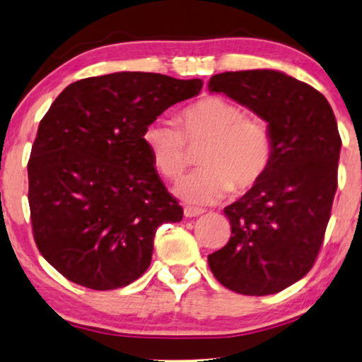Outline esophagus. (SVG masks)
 Here are the masks:
<instances>
[{
  "label": "esophagus",
  "instance_id": "obj_1",
  "mask_svg": "<svg viewBox=\"0 0 362 362\" xmlns=\"http://www.w3.org/2000/svg\"><path fill=\"white\" fill-rule=\"evenodd\" d=\"M202 209H199V207H191V206H186L185 207V217H197L202 214Z\"/></svg>",
  "mask_w": 362,
  "mask_h": 362
}]
</instances>
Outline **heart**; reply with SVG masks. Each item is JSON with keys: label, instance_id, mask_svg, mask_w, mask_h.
Listing matches in <instances>:
<instances>
[{"label": "heart", "instance_id": "obj_1", "mask_svg": "<svg viewBox=\"0 0 362 362\" xmlns=\"http://www.w3.org/2000/svg\"><path fill=\"white\" fill-rule=\"evenodd\" d=\"M181 130L158 120L146 127L143 141L161 176L177 180L189 165V150L204 145L201 171L177 182L176 192L191 204H211L229 194L254 187L269 171L274 140L259 118L222 97H206L180 113Z\"/></svg>", "mask_w": 362, "mask_h": 362}]
</instances>
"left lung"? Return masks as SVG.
Here are the masks:
<instances>
[{"label":"left lung","mask_w":362,"mask_h":362,"mask_svg":"<svg viewBox=\"0 0 362 362\" xmlns=\"http://www.w3.org/2000/svg\"><path fill=\"white\" fill-rule=\"evenodd\" d=\"M209 90L269 123L274 158L265 176L224 209L230 239L207 262L226 288L279 293L308 274L323 244L341 151L333 108L308 83L270 69L217 74Z\"/></svg>","instance_id":"left-lung-1"}]
</instances>
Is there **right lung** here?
<instances>
[{"label":"right lung","instance_id":"1","mask_svg":"<svg viewBox=\"0 0 362 362\" xmlns=\"http://www.w3.org/2000/svg\"><path fill=\"white\" fill-rule=\"evenodd\" d=\"M202 81L115 72L67 86L39 123L28 163L33 234L44 259L92 290L130 285L151 264L156 229L182 207L143 133Z\"/></svg>","mask_w":362,"mask_h":362}]
</instances>
